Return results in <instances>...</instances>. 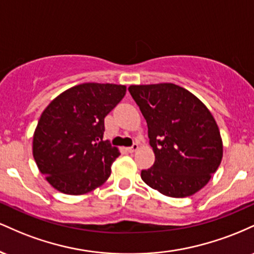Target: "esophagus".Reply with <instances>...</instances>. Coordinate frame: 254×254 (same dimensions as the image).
Masks as SVG:
<instances>
[{"mask_svg":"<svg viewBox=\"0 0 254 254\" xmlns=\"http://www.w3.org/2000/svg\"><path fill=\"white\" fill-rule=\"evenodd\" d=\"M138 148H139L138 143H133L132 145H131V147L127 148V150H129V153H133V151H136L137 149H138Z\"/></svg>","mask_w":254,"mask_h":254,"instance_id":"esophagus-1","label":"esophagus"}]
</instances>
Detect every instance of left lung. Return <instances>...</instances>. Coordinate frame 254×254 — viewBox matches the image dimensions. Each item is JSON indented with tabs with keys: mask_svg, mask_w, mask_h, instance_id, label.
Segmentation results:
<instances>
[{
	"mask_svg": "<svg viewBox=\"0 0 254 254\" xmlns=\"http://www.w3.org/2000/svg\"><path fill=\"white\" fill-rule=\"evenodd\" d=\"M147 121L153 167L142 180L168 197L191 196L209 183L223 155L222 138L210 111L197 97L174 83L130 86Z\"/></svg>",
	"mask_w": 254,
	"mask_h": 254,
	"instance_id": "obj_1",
	"label": "left lung"
}]
</instances>
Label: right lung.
I'll return each mask as SVG.
<instances>
[{"instance_id":"obj_1","label":"right lung","mask_w":254,"mask_h":254,"mask_svg":"<svg viewBox=\"0 0 254 254\" xmlns=\"http://www.w3.org/2000/svg\"><path fill=\"white\" fill-rule=\"evenodd\" d=\"M125 92L122 84L82 83L43 111L33 135V157L52 188L77 196L109 179L111 165L121 153L103 141L104 119Z\"/></svg>"}]
</instances>
